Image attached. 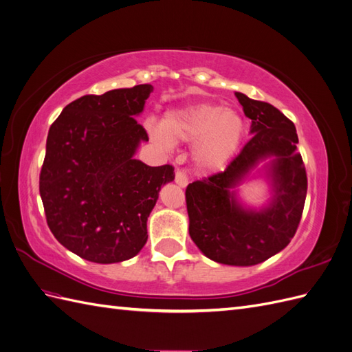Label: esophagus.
<instances>
[{
    "label": "esophagus",
    "instance_id": "obj_1",
    "mask_svg": "<svg viewBox=\"0 0 352 352\" xmlns=\"http://www.w3.org/2000/svg\"><path fill=\"white\" fill-rule=\"evenodd\" d=\"M175 182L179 186H182V188H185L188 185V176H186V173L184 172V170H177L176 176H175Z\"/></svg>",
    "mask_w": 352,
    "mask_h": 352
}]
</instances>
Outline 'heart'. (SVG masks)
Instances as JSON below:
<instances>
[{
    "label": "heart",
    "instance_id": "heart-1",
    "mask_svg": "<svg viewBox=\"0 0 352 352\" xmlns=\"http://www.w3.org/2000/svg\"><path fill=\"white\" fill-rule=\"evenodd\" d=\"M243 133L241 116L214 104H192L168 111L162 124L151 129L154 141L166 148L173 142H194L195 163L206 170L225 166L238 151Z\"/></svg>",
    "mask_w": 352,
    "mask_h": 352
}]
</instances>
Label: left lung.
Wrapping results in <instances>:
<instances>
[{
  "label": "left lung",
  "mask_w": 352,
  "mask_h": 352,
  "mask_svg": "<svg viewBox=\"0 0 352 352\" xmlns=\"http://www.w3.org/2000/svg\"><path fill=\"white\" fill-rule=\"evenodd\" d=\"M251 119V140L225 172L195 180L186 188L189 235L210 260L228 265H254L273 257L294 238L307 197V173L296 151L295 124L269 102L235 92ZM268 165L274 197L255 212L243 209L231 189L261 159Z\"/></svg>",
  "instance_id": "8db88e82"
}]
</instances>
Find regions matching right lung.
I'll return each mask as SVG.
<instances>
[{"instance_id": "add662e5", "label": "right lung", "mask_w": 352, "mask_h": 352, "mask_svg": "<svg viewBox=\"0 0 352 352\" xmlns=\"http://www.w3.org/2000/svg\"><path fill=\"white\" fill-rule=\"evenodd\" d=\"M151 92L145 83L83 95L50 127L39 194L52 235L80 258L111 264L135 257L160 189L175 179L173 166L133 158L148 141L135 116Z\"/></svg>"}]
</instances>
